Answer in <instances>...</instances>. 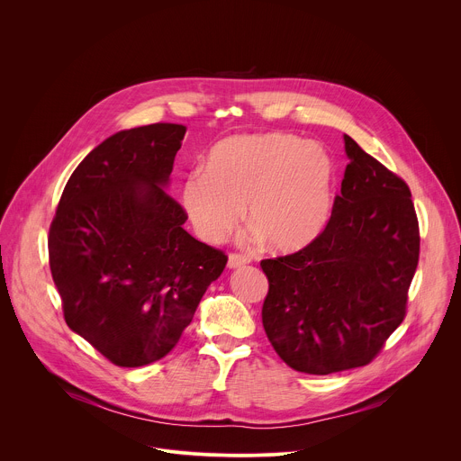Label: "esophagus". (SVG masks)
I'll return each instance as SVG.
<instances>
[{"instance_id":"1","label":"esophagus","mask_w":461,"mask_h":461,"mask_svg":"<svg viewBox=\"0 0 461 461\" xmlns=\"http://www.w3.org/2000/svg\"><path fill=\"white\" fill-rule=\"evenodd\" d=\"M249 262V258L242 253H230L228 257V268L235 270V268H240V267H246Z\"/></svg>"}]
</instances>
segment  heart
Listing matches in <instances>:
<instances>
[{
    "mask_svg": "<svg viewBox=\"0 0 461 461\" xmlns=\"http://www.w3.org/2000/svg\"><path fill=\"white\" fill-rule=\"evenodd\" d=\"M334 162L321 146L288 133L235 137L217 144L206 171L182 185V206L196 235L222 242L249 204L253 235L276 251L315 240L334 206Z\"/></svg>",
    "mask_w": 461,
    "mask_h": 461,
    "instance_id": "b5f03b06",
    "label": "heart"
}]
</instances>
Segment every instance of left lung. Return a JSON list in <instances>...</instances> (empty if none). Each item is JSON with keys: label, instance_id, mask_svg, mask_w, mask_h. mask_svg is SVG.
<instances>
[{"label": "left lung", "instance_id": "8db88e82", "mask_svg": "<svg viewBox=\"0 0 461 461\" xmlns=\"http://www.w3.org/2000/svg\"><path fill=\"white\" fill-rule=\"evenodd\" d=\"M350 164L321 235L260 260L262 326L294 370L326 375L368 365L407 315L420 224L407 182L345 135Z\"/></svg>", "mask_w": 461, "mask_h": 461}]
</instances>
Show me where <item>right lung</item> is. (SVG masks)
<instances>
[{"label":"right lung","mask_w":461,"mask_h":461,"mask_svg":"<svg viewBox=\"0 0 461 461\" xmlns=\"http://www.w3.org/2000/svg\"><path fill=\"white\" fill-rule=\"evenodd\" d=\"M182 123H151L95 148L65 184L49 228L63 317L116 366L167 356L228 255L191 237L164 189Z\"/></svg>","instance_id":"right-lung-1"}]
</instances>
